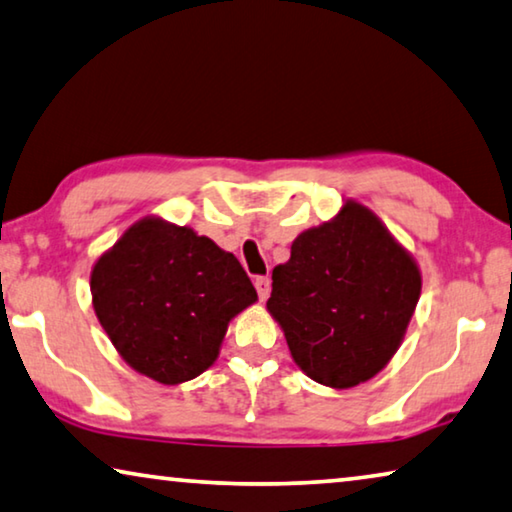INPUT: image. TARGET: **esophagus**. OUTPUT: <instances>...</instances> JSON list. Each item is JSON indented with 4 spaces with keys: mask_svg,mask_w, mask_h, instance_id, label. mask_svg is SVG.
Returning <instances> with one entry per match:
<instances>
[{
    "mask_svg": "<svg viewBox=\"0 0 512 512\" xmlns=\"http://www.w3.org/2000/svg\"><path fill=\"white\" fill-rule=\"evenodd\" d=\"M255 289H257V296L259 300H266L271 294V280L266 278V275H257L255 278Z\"/></svg>",
    "mask_w": 512,
    "mask_h": 512,
    "instance_id": "34e87169",
    "label": "esophagus"
}]
</instances>
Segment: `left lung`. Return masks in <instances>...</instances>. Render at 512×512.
I'll return each mask as SVG.
<instances>
[{"instance_id": "1", "label": "left lung", "mask_w": 512, "mask_h": 512, "mask_svg": "<svg viewBox=\"0 0 512 512\" xmlns=\"http://www.w3.org/2000/svg\"><path fill=\"white\" fill-rule=\"evenodd\" d=\"M419 291L408 250L376 214L348 200L330 223L291 243L289 262L273 269L266 307L298 367L316 383L346 389L392 360Z\"/></svg>"}]
</instances>
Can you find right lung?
<instances>
[{"instance_id":"obj_1","label":"right lung","mask_w":512,"mask_h":512,"mask_svg":"<svg viewBox=\"0 0 512 512\" xmlns=\"http://www.w3.org/2000/svg\"><path fill=\"white\" fill-rule=\"evenodd\" d=\"M91 291L123 360L164 385L212 367L227 323L257 300L237 257L161 218L132 225L97 259Z\"/></svg>"}]
</instances>
